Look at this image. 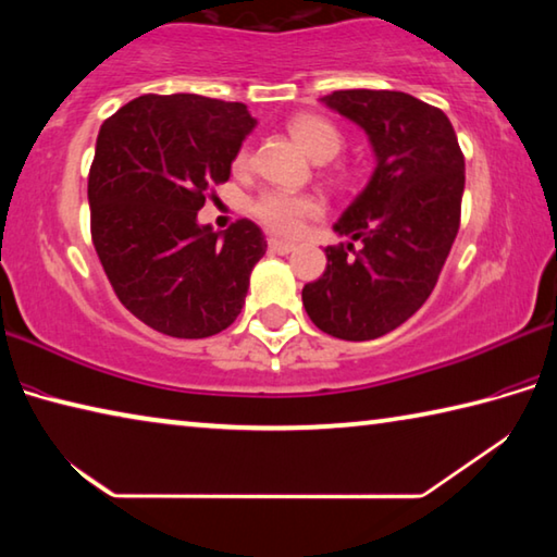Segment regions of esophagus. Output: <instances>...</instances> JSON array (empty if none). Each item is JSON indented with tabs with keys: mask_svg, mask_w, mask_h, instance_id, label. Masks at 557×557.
Returning a JSON list of instances; mask_svg holds the SVG:
<instances>
[{
	"mask_svg": "<svg viewBox=\"0 0 557 557\" xmlns=\"http://www.w3.org/2000/svg\"><path fill=\"white\" fill-rule=\"evenodd\" d=\"M268 248H270V252H277V256H287V252L295 250V243H285V240L270 238L268 240Z\"/></svg>",
	"mask_w": 557,
	"mask_h": 557,
	"instance_id": "obj_1",
	"label": "esophagus"
}]
</instances>
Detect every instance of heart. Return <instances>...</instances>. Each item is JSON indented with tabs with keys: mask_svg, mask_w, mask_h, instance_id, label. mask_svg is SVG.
Instances as JSON below:
<instances>
[{
	"mask_svg": "<svg viewBox=\"0 0 557 557\" xmlns=\"http://www.w3.org/2000/svg\"><path fill=\"white\" fill-rule=\"evenodd\" d=\"M287 129L301 145V149H305L312 159H317V162H329V159H334L344 147L342 129L322 115L301 112V115H295L287 122ZM233 169L235 172H248L250 169V149L245 145L235 152ZM319 211H322V203H319L314 196L289 194L280 191V188L262 191L258 199L250 203V213L256 215L268 231L277 235H295L301 228V223L312 219Z\"/></svg>",
	"mask_w": 557,
	"mask_h": 557,
	"instance_id": "b5f03b06",
	"label": "heart"
}]
</instances>
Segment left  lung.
Instances as JSON below:
<instances>
[{"label":"left lung","instance_id":"left-lung-1","mask_svg":"<svg viewBox=\"0 0 557 557\" xmlns=\"http://www.w3.org/2000/svg\"><path fill=\"white\" fill-rule=\"evenodd\" d=\"M324 102L366 129L375 172L334 225L361 243L329 245L326 270L301 289L324 334L369 342L425 305L459 231L465 154L440 108L398 90H334Z\"/></svg>","mask_w":557,"mask_h":557}]
</instances>
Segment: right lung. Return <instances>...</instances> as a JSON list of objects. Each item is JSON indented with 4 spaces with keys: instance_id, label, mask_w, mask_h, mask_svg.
I'll list each match as a JSON object with an SVG mask.
<instances>
[{
    "instance_id": "obj_1",
    "label": "right lung",
    "mask_w": 557,
    "mask_h": 557,
    "mask_svg": "<svg viewBox=\"0 0 557 557\" xmlns=\"http://www.w3.org/2000/svg\"><path fill=\"white\" fill-rule=\"evenodd\" d=\"M256 127L243 102L176 92L139 96L102 122L88 174L90 235L117 299L174 338L228 329L265 256L248 219L199 225L213 186Z\"/></svg>"
}]
</instances>
